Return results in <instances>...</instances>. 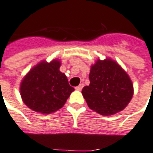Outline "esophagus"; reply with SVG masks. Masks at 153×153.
<instances>
[{
	"instance_id": "esophagus-1",
	"label": "esophagus",
	"mask_w": 153,
	"mask_h": 153,
	"mask_svg": "<svg viewBox=\"0 0 153 153\" xmlns=\"http://www.w3.org/2000/svg\"><path fill=\"white\" fill-rule=\"evenodd\" d=\"M83 87H84V84H80L79 86H77V87L75 88V89H76V90H79V91H80V90H82Z\"/></svg>"
}]
</instances>
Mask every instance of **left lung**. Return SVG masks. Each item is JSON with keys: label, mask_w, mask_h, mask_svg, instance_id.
I'll list each match as a JSON object with an SVG mask.
<instances>
[{"label": "left lung", "mask_w": 153, "mask_h": 153, "mask_svg": "<svg viewBox=\"0 0 153 153\" xmlns=\"http://www.w3.org/2000/svg\"><path fill=\"white\" fill-rule=\"evenodd\" d=\"M90 84L82 90L89 108L103 116L121 112L133 96V84L129 75L112 59H98L92 65Z\"/></svg>", "instance_id": "1"}]
</instances>
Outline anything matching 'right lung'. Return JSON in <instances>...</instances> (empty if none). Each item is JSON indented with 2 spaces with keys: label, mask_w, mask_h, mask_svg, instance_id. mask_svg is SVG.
<instances>
[{
  "label": "right lung",
  "mask_w": 153,
  "mask_h": 153,
  "mask_svg": "<svg viewBox=\"0 0 153 153\" xmlns=\"http://www.w3.org/2000/svg\"><path fill=\"white\" fill-rule=\"evenodd\" d=\"M61 60H41L30 69L20 84V94L24 103L35 112L50 114L65 105L74 90L68 79L60 72Z\"/></svg>",
  "instance_id": "obj_1"
}]
</instances>
